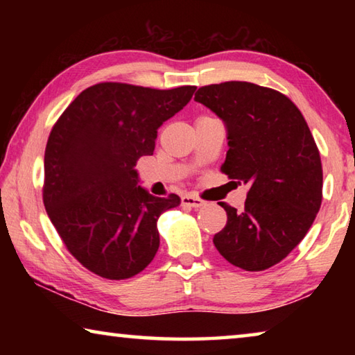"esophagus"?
Wrapping results in <instances>:
<instances>
[{"label": "esophagus", "instance_id": "esophagus-1", "mask_svg": "<svg viewBox=\"0 0 355 355\" xmlns=\"http://www.w3.org/2000/svg\"><path fill=\"white\" fill-rule=\"evenodd\" d=\"M182 205L183 207H191V208H200L205 205V202H203L200 197H197L194 194H186L182 197Z\"/></svg>", "mask_w": 355, "mask_h": 355}]
</instances>
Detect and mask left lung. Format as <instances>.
Listing matches in <instances>:
<instances>
[{"label":"left lung","instance_id":"8db88e82","mask_svg":"<svg viewBox=\"0 0 355 355\" xmlns=\"http://www.w3.org/2000/svg\"><path fill=\"white\" fill-rule=\"evenodd\" d=\"M196 101L225 125L222 172L249 186L243 211L227 203V225L213 243L245 271H264L307 235L322 200V167L310 128L293 101L245 81L203 86Z\"/></svg>","mask_w":355,"mask_h":355}]
</instances>
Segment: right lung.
<instances>
[{
	"instance_id": "right-lung-1",
	"label": "right lung",
	"mask_w": 355,
	"mask_h": 355,
	"mask_svg": "<svg viewBox=\"0 0 355 355\" xmlns=\"http://www.w3.org/2000/svg\"><path fill=\"white\" fill-rule=\"evenodd\" d=\"M196 86L169 91L100 83L62 112L45 148L44 205L65 248L110 280L146 269L159 248V216L180 197H155L135 169L153 155L158 128L189 103Z\"/></svg>"
}]
</instances>
